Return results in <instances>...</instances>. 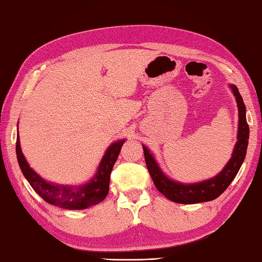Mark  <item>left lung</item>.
<instances>
[{
    "label": "left lung",
    "instance_id": "left-lung-1",
    "mask_svg": "<svg viewBox=\"0 0 262 262\" xmlns=\"http://www.w3.org/2000/svg\"><path fill=\"white\" fill-rule=\"evenodd\" d=\"M229 89L233 92L238 109L237 141L235 143L232 157L216 176L198 183L177 182L175 179L169 178L162 171L155 156L152 155L145 145L142 144L143 150H144L147 170L150 172L153 183H155L158 191L170 201L182 204L212 201V200L217 199L220 194L225 192V189L230 185L235 176L237 175L245 156H247L250 129L247 122V109H245V104L242 96L239 94L238 89L233 84H229Z\"/></svg>",
    "mask_w": 262,
    "mask_h": 262
}]
</instances>
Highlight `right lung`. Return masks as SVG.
Returning a JSON list of instances; mask_svg holds the SVG:
<instances>
[{
	"instance_id": "right-lung-1",
	"label": "right lung",
	"mask_w": 262,
	"mask_h": 262,
	"mask_svg": "<svg viewBox=\"0 0 262 262\" xmlns=\"http://www.w3.org/2000/svg\"><path fill=\"white\" fill-rule=\"evenodd\" d=\"M125 141L119 140L109 145L101 159L95 175L81 185H62V184L48 182L40 177L33 168H30L29 163L26 160L20 146L19 135L15 143V152L23 175L45 202L62 209L83 210L103 201L107 195L110 173Z\"/></svg>"
}]
</instances>
